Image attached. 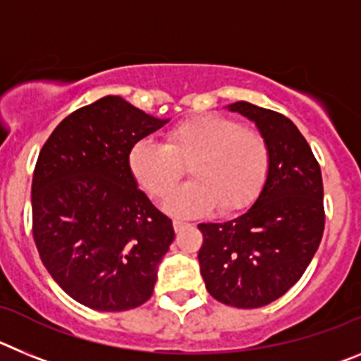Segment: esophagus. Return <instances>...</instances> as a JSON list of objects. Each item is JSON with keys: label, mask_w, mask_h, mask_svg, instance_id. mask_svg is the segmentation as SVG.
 <instances>
[{"label": "esophagus", "mask_w": 361, "mask_h": 361, "mask_svg": "<svg viewBox=\"0 0 361 361\" xmlns=\"http://www.w3.org/2000/svg\"><path fill=\"white\" fill-rule=\"evenodd\" d=\"M188 222H183V220H173V229L175 231H183V229H186L188 228Z\"/></svg>", "instance_id": "1"}]
</instances>
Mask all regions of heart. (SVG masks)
I'll return each instance as SVG.
<instances>
[{
  "instance_id": "heart-1",
  "label": "heart",
  "mask_w": 361,
  "mask_h": 361,
  "mask_svg": "<svg viewBox=\"0 0 361 361\" xmlns=\"http://www.w3.org/2000/svg\"><path fill=\"white\" fill-rule=\"evenodd\" d=\"M190 166L191 183L166 200V212L195 216L219 206L222 213L247 208L264 186L269 149L260 133L224 116H197L175 124L164 145L139 141L128 153L130 173L153 199H166Z\"/></svg>"
}]
</instances>
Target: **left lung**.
<instances>
[{
    "label": "left lung",
    "instance_id": "obj_1",
    "mask_svg": "<svg viewBox=\"0 0 361 361\" xmlns=\"http://www.w3.org/2000/svg\"><path fill=\"white\" fill-rule=\"evenodd\" d=\"M257 124L269 149L266 183L250 209L228 222L199 224L200 275L215 300L262 307L304 275L324 235L320 164L293 121L245 101L228 104Z\"/></svg>",
    "mask_w": 361,
    "mask_h": 361
}]
</instances>
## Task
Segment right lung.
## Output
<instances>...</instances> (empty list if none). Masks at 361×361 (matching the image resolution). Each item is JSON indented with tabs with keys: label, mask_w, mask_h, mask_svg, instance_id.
<instances>
[{
	"label": "right lung",
	"mask_w": 361,
	"mask_h": 361,
	"mask_svg": "<svg viewBox=\"0 0 361 361\" xmlns=\"http://www.w3.org/2000/svg\"><path fill=\"white\" fill-rule=\"evenodd\" d=\"M168 121L108 95L63 119L39 152L34 240L59 288L86 307L128 311L152 296L175 231L137 188L128 153Z\"/></svg>",
	"instance_id": "obj_1"
}]
</instances>
